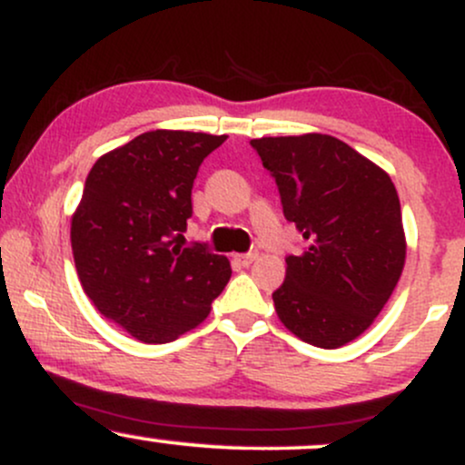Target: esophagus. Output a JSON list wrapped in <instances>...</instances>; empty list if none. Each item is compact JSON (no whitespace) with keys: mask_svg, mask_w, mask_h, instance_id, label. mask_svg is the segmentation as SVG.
<instances>
[{"mask_svg":"<svg viewBox=\"0 0 465 465\" xmlns=\"http://www.w3.org/2000/svg\"><path fill=\"white\" fill-rule=\"evenodd\" d=\"M255 258H258V253H255V251H253V253H240V255H236V258H233V260H236V262H238L240 266H249L251 262H253Z\"/></svg>","mask_w":465,"mask_h":465,"instance_id":"obj_1","label":"esophagus"}]
</instances>
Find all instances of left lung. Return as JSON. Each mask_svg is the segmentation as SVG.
<instances>
[{
    "label": "left lung",
    "mask_w": 465,
    "mask_h": 465,
    "mask_svg": "<svg viewBox=\"0 0 465 465\" xmlns=\"http://www.w3.org/2000/svg\"><path fill=\"white\" fill-rule=\"evenodd\" d=\"M251 146L275 179L286 221L306 240L286 258L277 317L314 348H341L370 328L402 275L396 185L332 135L262 137Z\"/></svg>",
    "instance_id": "8db88e82"
}]
</instances>
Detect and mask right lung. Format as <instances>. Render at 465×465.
<instances>
[{
  "label": "right lung",
  "instance_id": "add662e5",
  "mask_svg": "<svg viewBox=\"0 0 465 465\" xmlns=\"http://www.w3.org/2000/svg\"><path fill=\"white\" fill-rule=\"evenodd\" d=\"M227 135L148 131L103 154L72 216L83 291L143 343H170L210 314L232 277L225 255L181 247L203 159Z\"/></svg>",
  "mask_w": 465,
  "mask_h": 465
}]
</instances>
